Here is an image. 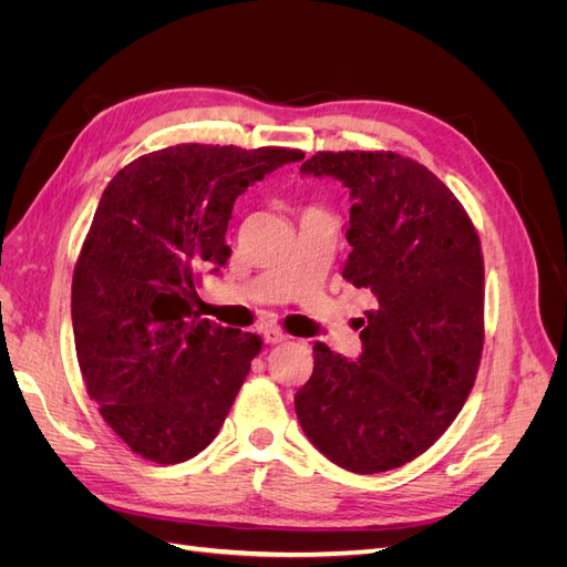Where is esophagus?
Listing matches in <instances>:
<instances>
[{
	"label": "esophagus",
	"mask_w": 567,
	"mask_h": 567,
	"mask_svg": "<svg viewBox=\"0 0 567 567\" xmlns=\"http://www.w3.org/2000/svg\"><path fill=\"white\" fill-rule=\"evenodd\" d=\"M262 336H265V342H269V346H279V342H286L290 338L288 333H284L279 329H265Z\"/></svg>",
	"instance_id": "obj_1"
}]
</instances>
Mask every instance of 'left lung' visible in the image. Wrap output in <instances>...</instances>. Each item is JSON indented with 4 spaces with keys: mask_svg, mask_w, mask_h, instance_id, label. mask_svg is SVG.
Returning a JSON list of instances; mask_svg holds the SVG:
<instances>
[{
    "mask_svg": "<svg viewBox=\"0 0 567 567\" xmlns=\"http://www.w3.org/2000/svg\"><path fill=\"white\" fill-rule=\"evenodd\" d=\"M302 175L350 192L342 279L367 288L357 362L315 346L296 392L305 435L340 468L383 473L447 431L475 383L485 340V262L468 213L431 169L392 151H319Z\"/></svg>",
    "mask_w": 567,
    "mask_h": 567,
    "instance_id": "1",
    "label": "left lung"
}]
</instances>
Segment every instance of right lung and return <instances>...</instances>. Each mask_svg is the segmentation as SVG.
Masks as SVG:
<instances>
[{
  "mask_svg": "<svg viewBox=\"0 0 567 567\" xmlns=\"http://www.w3.org/2000/svg\"><path fill=\"white\" fill-rule=\"evenodd\" d=\"M296 148L177 144L109 182L73 271V333L101 416L148 461L179 463L219 433L260 354L255 333L194 310L205 269L225 267L234 200Z\"/></svg>",
  "mask_w": 567,
  "mask_h": 567,
  "instance_id": "obj_1",
  "label": "right lung"
}]
</instances>
